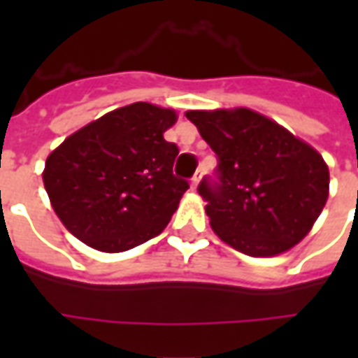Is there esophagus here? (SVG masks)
Returning <instances> with one entry per match:
<instances>
[{"label":"esophagus","mask_w":358,"mask_h":358,"mask_svg":"<svg viewBox=\"0 0 358 358\" xmlns=\"http://www.w3.org/2000/svg\"><path fill=\"white\" fill-rule=\"evenodd\" d=\"M199 180H201V174H195L194 178H192V189H197V186H199Z\"/></svg>","instance_id":"1"}]
</instances>
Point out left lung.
Instances as JSON below:
<instances>
[{
    "label": "left lung",
    "mask_w": 358,
    "mask_h": 358,
    "mask_svg": "<svg viewBox=\"0 0 358 358\" xmlns=\"http://www.w3.org/2000/svg\"><path fill=\"white\" fill-rule=\"evenodd\" d=\"M186 117L217 153V180L203 178L197 192L218 238L251 257L280 255L299 243L328 199L322 155L245 107Z\"/></svg>",
    "instance_id": "left-lung-1"
}]
</instances>
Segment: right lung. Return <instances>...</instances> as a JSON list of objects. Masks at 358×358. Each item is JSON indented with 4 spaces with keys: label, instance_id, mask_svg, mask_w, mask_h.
Listing matches in <instances>:
<instances>
[{
    "label": "right lung",
    "instance_id": "right-lung-1",
    "mask_svg": "<svg viewBox=\"0 0 358 358\" xmlns=\"http://www.w3.org/2000/svg\"><path fill=\"white\" fill-rule=\"evenodd\" d=\"M176 113L151 103L115 109L51 151L43 186L74 238L120 253L163 232L189 184L172 166L176 143L163 134Z\"/></svg>",
    "mask_w": 358,
    "mask_h": 358
}]
</instances>
